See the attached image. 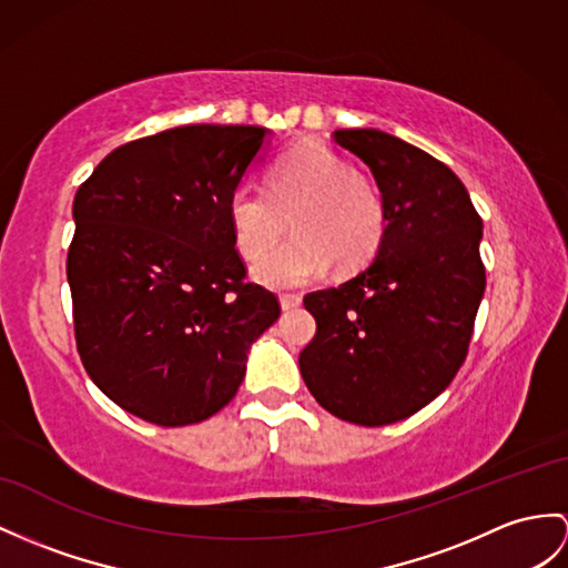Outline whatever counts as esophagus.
Returning a JSON list of instances; mask_svg holds the SVG:
<instances>
[{
    "mask_svg": "<svg viewBox=\"0 0 568 568\" xmlns=\"http://www.w3.org/2000/svg\"><path fill=\"white\" fill-rule=\"evenodd\" d=\"M280 303H282V311H294L301 306V296L298 294H282Z\"/></svg>",
    "mask_w": 568,
    "mask_h": 568,
    "instance_id": "obj_1",
    "label": "esophagus"
}]
</instances>
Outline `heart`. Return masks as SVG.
Wrapping results in <instances>:
<instances>
[{"label":"heart","mask_w":568,"mask_h":568,"mask_svg":"<svg viewBox=\"0 0 568 568\" xmlns=\"http://www.w3.org/2000/svg\"><path fill=\"white\" fill-rule=\"evenodd\" d=\"M293 219L297 239L273 254ZM229 221L243 257L260 260L255 280L272 288L301 286L335 265L364 267L385 233V204L376 185L321 144H298L272 163L267 187L239 185Z\"/></svg>","instance_id":"obj_1"}]
</instances>
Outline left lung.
I'll list each match as a JSON object with an SVG mask.
<instances>
[{"instance_id": "obj_1", "label": "left lung", "mask_w": 568, "mask_h": 568, "mask_svg": "<svg viewBox=\"0 0 568 568\" xmlns=\"http://www.w3.org/2000/svg\"><path fill=\"white\" fill-rule=\"evenodd\" d=\"M381 190L385 233L368 265L306 294L315 337L298 356L311 395L335 417L385 426L412 417L460 371L487 286L481 219L460 178L381 130H337Z\"/></svg>"}]
</instances>
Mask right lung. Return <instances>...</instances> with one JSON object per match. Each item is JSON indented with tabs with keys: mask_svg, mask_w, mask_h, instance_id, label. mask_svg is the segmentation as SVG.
<instances>
[{
	"mask_svg": "<svg viewBox=\"0 0 568 568\" xmlns=\"http://www.w3.org/2000/svg\"><path fill=\"white\" fill-rule=\"evenodd\" d=\"M270 130L185 124L122 144L74 197L67 255L77 349L124 412L159 426L210 419L239 393L280 301L245 282L229 197Z\"/></svg>",
	"mask_w": 568,
	"mask_h": 568,
	"instance_id": "right-lung-1",
	"label": "right lung"
}]
</instances>
